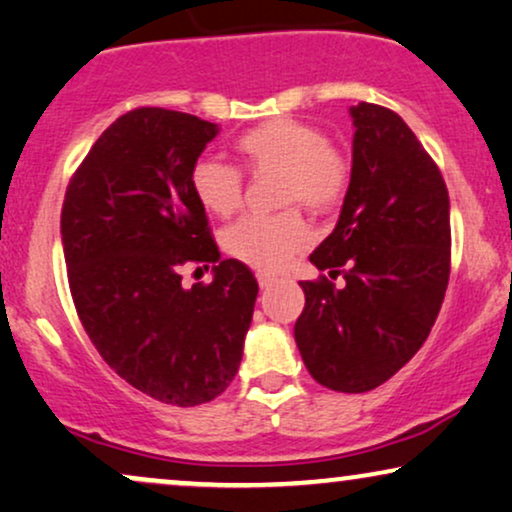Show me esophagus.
I'll return each mask as SVG.
<instances>
[{"label":"esophagus","mask_w":512,"mask_h":512,"mask_svg":"<svg viewBox=\"0 0 512 512\" xmlns=\"http://www.w3.org/2000/svg\"><path fill=\"white\" fill-rule=\"evenodd\" d=\"M256 280H258V287H261V289H268V287L275 285V275H268V273H258Z\"/></svg>","instance_id":"34e87169"}]
</instances>
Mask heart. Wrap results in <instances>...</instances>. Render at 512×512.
I'll return each instance as SVG.
<instances>
[{
    "label": "heart",
    "instance_id": "1",
    "mask_svg": "<svg viewBox=\"0 0 512 512\" xmlns=\"http://www.w3.org/2000/svg\"><path fill=\"white\" fill-rule=\"evenodd\" d=\"M235 151L251 170H280L282 204H301L327 213L342 204L351 180L349 159L318 125L299 118H270L244 130ZM194 197L213 216H230L242 204V173L218 159H199L189 173ZM311 232L296 211L277 216H244L225 230L230 256L246 266L277 273L306 249Z\"/></svg>",
    "mask_w": 512,
    "mask_h": 512
}]
</instances>
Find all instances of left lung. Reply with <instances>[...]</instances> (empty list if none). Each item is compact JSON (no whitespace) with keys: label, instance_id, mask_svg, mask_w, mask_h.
I'll use <instances>...</instances> for the list:
<instances>
[{"label":"left lung","instance_id":"1","mask_svg":"<svg viewBox=\"0 0 512 512\" xmlns=\"http://www.w3.org/2000/svg\"><path fill=\"white\" fill-rule=\"evenodd\" d=\"M351 180L332 235L311 254L344 277L301 282L294 339L315 382L344 394L380 387L418 353L451 273L449 192L399 113L351 106Z\"/></svg>","mask_w":512,"mask_h":512}]
</instances>
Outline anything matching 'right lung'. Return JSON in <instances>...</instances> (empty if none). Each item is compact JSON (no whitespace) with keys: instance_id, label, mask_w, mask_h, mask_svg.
I'll list each match as a JSON object with an SVG mask.
<instances>
[{"instance_id":"obj_1","label":"right lung","mask_w":512,"mask_h":512,"mask_svg":"<svg viewBox=\"0 0 512 512\" xmlns=\"http://www.w3.org/2000/svg\"><path fill=\"white\" fill-rule=\"evenodd\" d=\"M218 125L135 109L102 132L66 189L61 244L92 344L125 382L170 406L213 401L235 380L258 294L254 273L220 258L189 173ZM211 262V286L179 266Z\"/></svg>"}]
</instances>
